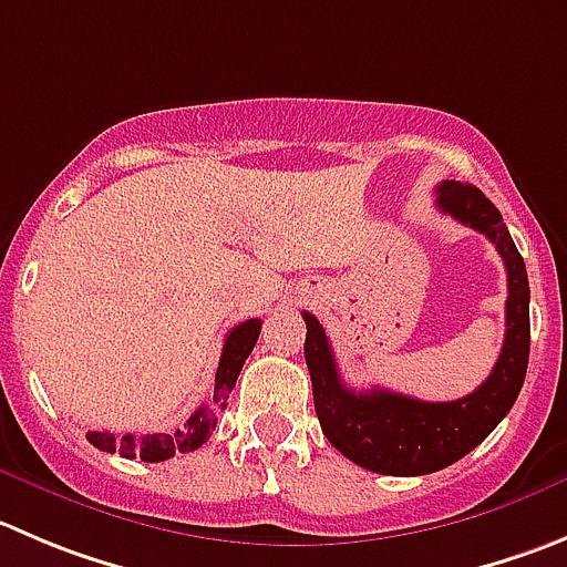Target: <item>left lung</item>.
Listing matches in <instances>:
<instances>
[{
    "instance_id": "obj_1",
    "label": "left lung",
    "mask_w": 567,
    "mask_h": 567,
    "mask_svg": "<svg viewBox=\"0 0 567 567\" xmlns=\"http://www.w3.org/2000/svg\"><path fill=\"white\" fill-rule=\"evenodd\" d=\"M436 208L487 236L506 267V333L493 373L460 401L429 403L386 390L353 392L342 384L320 320L303 311L306 364L322 434L364 471L423 476L471 454L517 401L529 364V278L498 208L471 183L445 181Z\"/></svg>"
}]
</instances>
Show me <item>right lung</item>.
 Wrapping results in <instances>:
<instances>
[{
  "label": "right lung",
  "mask_w": 567,
  "mask_h": 567,
  "mask_svg": "<svg viewBox=\"0 0 567 567\" xmlns=\"http://www.w3.org/2000/svg\"><path fill=\"white\" fill-rule=\"evenodd\" d=\"M258 333H261V320H247L239 322L236 328H230L228 339L223 344V355H219L217 379H214V401L203 403L192 417L183 423V429H177L175 434H107V431H89V442L94 449L107 451V454H122L125 460H144V462H164L175 454H188V451H197L203 442L212 436L214 425H217V412L225 409L228 403L230 390L236 386L241 368H245V359L250 355V350L256 348Z\"/></svg>",
  "instance_id": "1"
}]
</instances>
